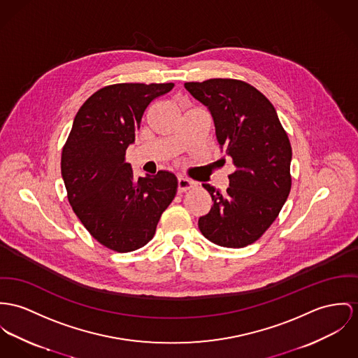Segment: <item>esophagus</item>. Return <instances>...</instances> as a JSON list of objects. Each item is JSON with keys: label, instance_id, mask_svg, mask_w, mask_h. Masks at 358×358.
<instances>
[{"label": "esophagus", "instance_id": "esophagus-1", "mask_svg": "<svg viewBox=\"0 0 358 358\" xmlns=\"http://www.w3.org/2000/svg\"><path fill=\"white\" fill-rule=\"evenodd\" d=\"M193 187H194V182H193L192 180H188L185 177H178V192H187Z\"/></svg>", "mask_w": 358, "mask_h": 358}]
</instances>
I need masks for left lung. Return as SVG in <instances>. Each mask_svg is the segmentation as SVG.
<instances>
[{"instance_id": "8db88e82", "label": "left lung", "mask_w": 358, "mask_h": 358, "mask_svg": "<svg viewBox=\"0 0 358 358\" xmlns=\"http://www.w3.org/2000/svg\"><path fill=\"white\" fill-rule=\"evenodd\" d=\"M214 118L220 145L236 171L226 192L203 184L213 197L199 218L201 234L226 248L257 241L279 215L292 188V145L273 103L253 85L236 79L185 83Z\"/></svg>"}]
</instances>
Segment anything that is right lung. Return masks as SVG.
<instances>
[{
    "label": "right lung",
    "instance_id": "add662e5",
    "mask_svg": "<svg viewBox=\"0 0 358 358\" xmlns=\"http://www.w3.org/2000/svg\"><path fill=\"white\" fill-rule=\"evenodd\" d=\"M174 83H118L94 92L78 111L61 154V174L73 213L88 233L114 252L144 247L173 201L170 171L134 176L125 152L150 103Z\"/></svg>",
    "mask_w": 358,
    "mask_h": 358
}]
</instances>
